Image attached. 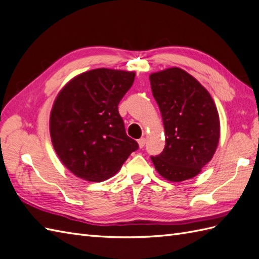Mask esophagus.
I'll list each match as a JSON object with an SVG mask.
<instances>
[{"instance_id": "esophagus-1", "label": "esophagus", "mask_w": 259, "mask_h": 259, "mask_svg": "<svg viewBox=\"0 0 259 259\" xmlns=\"http://www.w3.org/2000/svg\"><path fill=\"white\" fill-rule=\"evenodd\" d=\"M145 144H146V140H145L144 137L138 140V146H140V148H143L145 146Z\"/></svg>"}]
</instances>
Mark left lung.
Wrapping results in <instances>:
<instances>
[{"instance_id":"left-lung-1","label":"left lung","mask_w":259,"mask_h":259,"mask_svg":"<svg viewBox=\"0 0 259 259\" xmlns=\"http://www.w3.org/2000/svg\"><path fill=\"white\" fill-rule=\"evenodd\" d=\"M149 81L166 135L162 153L151 156V161L169 181L193 178L212 159L218 147L217 106L205 88L180 68L151 73Z\"/></svg>"}]
</instances>
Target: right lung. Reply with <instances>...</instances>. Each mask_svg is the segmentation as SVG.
I'll return each mask as SVG.
<instances>
[{
	"label": "right lung",
	"instance_id": "obj_1",
	"mask_svg": "<svg viewBox=\"0 0 259 259\" xmlns=\"http://www.w3.org/2000/svg\"><path fill=\"white\" fill-rule=\"evenodd\" d=\"M134 72L99 68L70 80L50 113V136L61 162L87 181L115 175L138 149L126 135L118 103L133 85Z\"/></svg>",
	"mask_w": 259,
	"mask_h": 259
}]
</instances>
